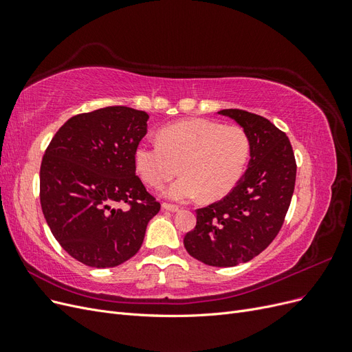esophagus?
I'll return each instance as SVG.
<instances>
[{"label": "esophagus", "instance_id": "esophagus-1", "mask_svg": "<svg viewBox=\"0 0 352 352\" xmlns=\"http://www.w3.org/2000/svg\"><path fill=\"white\" fill-rule=\"evenodd\" d=\"M162 208H163V210H167V211H172V212L179 211V207H177V206L167 204V202H163V204H162Z\"/></svg>", "mask_w": 352, "mask_h": 352}]
</instances>
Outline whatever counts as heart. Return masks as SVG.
Returning a JSON list of instances; mask_svg holds the SVG:
<instances>
[{"mask_svg": "<svg viewBox=\"0 0 352 352\" xmlns=\"http://www.w3.org/2000/svg\"><path fill=\"white\" fill-rule=\"evenodd\" d=\"M251 157V138L241 126L189 119L166 126L158 142H141L133 151L136 173L146 185L162 188L177 172L184 176L164 190L173 201L202 195L217 201L239 184Z\"/></svg>", "mask_w": 352, "mask_h": 352, "instance_id": "heart-1", "label": "heart"}]
</instances>
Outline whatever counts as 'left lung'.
<instances>
[{
	"label": "left lung",
	"mask_w": 352,
	"mask_h": 352,
	"mask_svg": "<svg viewBox=\"0 0 352 352\" xmlns=\"http://www.w3.org/2000/svg\"><path fill=\"white\" fill-rule=\"evenodd\" d=\"M251 138L248 168L229 195L197 210V226L186 233L185 248L212 267L247 263L269 247L289 208L296 176L286 133L261 116L221 110Z\"/></svg>",
	"instance_id": "left-lung-1"
}]
</instances>
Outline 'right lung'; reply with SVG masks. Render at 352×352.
Masks as SVG:
<instances>
[{
	"instance_id": "right-lung-1",
	"label": "right lung",
	"mask_w": 352,
	"mask_h": 352,
	"mask_svg": "<svg viewBox=\"0 0 352 352\" xmlns=\"http://www.w3.org/2000/svg\"><path fill=\"white\" fill-rule=\"evenodd\" d=\"M148 119L123 105L78 114L60 127L42 158L44 217L63 250L89 267L132 258L160 211L133 163ZM124 201L129 210L118 207Z\"/></svg>"
}]
</instances>
